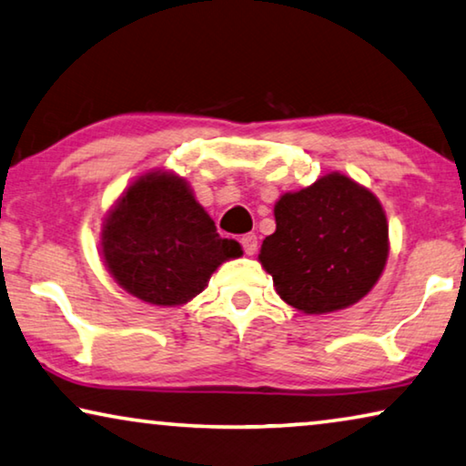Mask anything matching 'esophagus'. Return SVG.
<instances>
[{
    "label": "esophagus",
    "mask_w": 466,
    "mask_h": 466,
    "mask_svg": "<svg viewBox=\"0 0 466 466\" xmlns=\"http://www.w3.org/2000/svg\"><path fill=\"white\" fill-rule=\"evenodd\" d=\"M240 245H242V251L247 255H253L257 251V236L255 234H245L240 238Z\"/></svg>",
    "instance_id": "1"
}]
</instances>
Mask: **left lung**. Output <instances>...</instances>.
Wrapping results in <instances>:
<instances>
[{"label":"left lung","instance_id":"left-lung-1","mask_svg":"<svg viewBox=\"0 0 466 466\" xmlns=\"http://www.w3.org/2000/svg\"><path fill=\"white\" fill-rule=\"evenodd\" d=\"M276 232L259 261L278 295L305 314L343 309L374 287L389 253L385 211L372 192L330 173L276 203Z\"/></svg>","mask_w":466,"mask_h":466}]
</instances>
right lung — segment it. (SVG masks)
<instances>
[{
  "instance_id": "right-lung-1",
  "label": "right lung",
  "mask_w": 466,
  "mask_h": 466,
  "mask_svg": "<svg viewBox=\"0 0 466 466\" xmlns=\"http://www.w3.org/2000/svg\"><path fill=\"white\" fill-rule=\"evenodd\" d=\"M240 245L221 238L182 177L142 176L110 211L102 255L115 280L152 305H182Z\"/></svg>"
}]
</instances>
